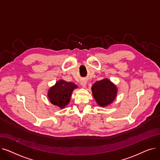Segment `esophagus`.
Wrapping results in <instances>:
<instances>
[{
    "instance_id": "34e87169",
    "label": "esophagus",
    "mask_w": 160,
    "mask_h": 160,
    "mask_svg": "<svg viewBox=\"0 0 160 160\" xmlns=\"http://www.w3.org/2000/svg\"><path fill=\"white\" fill-rule=\"evenodd\" d=\"M80 84L83 88H85L87 84V80L85 79H83L80 81Z\"/></svg>"
}]
</instances>
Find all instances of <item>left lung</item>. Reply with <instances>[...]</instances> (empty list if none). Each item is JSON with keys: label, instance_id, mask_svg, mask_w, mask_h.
Segmentation results:
<instances>
[{"label": "left lung", "instance_id": "left-lung-1", "mask_svg": "<svg viewBox=\"0 0 160 160\" xmlns=\"http://www.w3.org/2000/svg\"><path fill=\"white\" fill-rule=\"evenodd\" d=\"M91 90L97 103L101 107L112 104L117 93L116 86L107 78L96 82L92 86Z\"/></svg>", "mask_w": 160, "mask_h": 160}]
</instances>
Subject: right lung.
Here are the masks:
<instances>
[{
	"mask_svg": "<svg viewBox=\"0 0 160 160\" xmlns=\"http://www.w3.org/2000/svg\"><path fill=\"white\" fill-rule=\"evenodd\" d=\"M78 86L72 82L63 80L58 81L48 91V99L52 104L60 108H64L70 102L72 92Z\"/></svg>",
	"mask_w": 160,
	"mask_h": 160,
	"instance_id": "add662e5",
	"label": "right lung"
}]
</instances>
